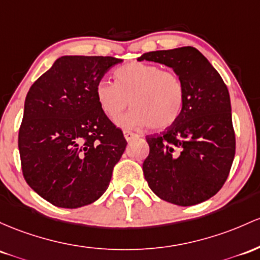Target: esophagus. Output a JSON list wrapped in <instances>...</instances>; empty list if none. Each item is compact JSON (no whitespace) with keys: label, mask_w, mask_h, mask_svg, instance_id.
<instances>
[{"label":"esophagus","mask_w":260,"mask_h":260,"mask_svg":"<svg viewBox=\"0 0 260 260\" xmlns=\"http://www.w3.org/2000/svg\"><path fill=\"white\" fill-rule=\"evenodd\" d=\"M123 135H124V138H125V141L127 142H129V141H132L133 138H138V135H136V133H133V132H131V131H123Z\"/></svg>","instance_id":"1"}]
</instances>
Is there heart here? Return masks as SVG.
<instances>
[{"mask_svg":"<svg viewBox=\"0 0 260 260\" xmlns=\"http://www.w3.org/2000/svg\"><path fill=\"white\" fill-rule=\"evenodd\" d=\"M115 84L101 80L95 95L99 106L110 118H116L128 107L133 108L117 119L125 129L147 127L161 131L180 117L185 101V88L180 76L174 71L148 62L132 61L117 68Z\"/></svg>","mask_w":260,"mask_h":260,"instance_id":"obj_1","label":"heart"}]
</instances>
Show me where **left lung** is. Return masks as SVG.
I'll list each match as a JSON object with an SVG mask.
<instances>
[{"instance_id":"8db88e82","label":"left lung","mask_w":260,"mask_h":260,"mask_svg":"<svg viewBox=\"0 0 260 260\" xmlns=\"http://www.w3.org/2000/svg\"><path fill=\"white\" fill-rule=\"evenodd\" d=\"M172 68L182 80L184 108L178 121L160 135L147 136L149 155L144 178L158 198L192 206L218 192L236 153L231 100L217 70L196 48L145 53L138 61Z\"/></svg>"}]
</instances>
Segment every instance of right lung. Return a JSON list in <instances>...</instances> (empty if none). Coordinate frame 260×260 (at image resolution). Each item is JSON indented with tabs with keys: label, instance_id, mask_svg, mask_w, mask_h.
Returning a JSON list of instances; mask_svg holds the SVG:
<instances>
[{
	"label": "right lung",
	"instance_id": "obj_1",
	"mask_svg": "<svg viewBox=\"0 0 260 260\" xmlns=\"http://www.w3.org/2000/svg\"><path fill=\"white\" fill-rule=\"evenodd\" d=\"M121 59L64 55L30 86L18 135L23 176L64 209L92 204L123 154V133L102 112L95 88Z\"/></svg>",
	"mask_w": 260,
	"mask_h": 260
}]
</instances>
